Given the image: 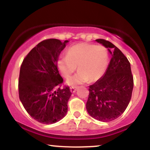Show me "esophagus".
Listing matches in <instances>:
<instances>
[{"instance_id": "esophagus-1", "label": "esophagus", "mask_w": 150, "mask_h": 150, "mask_svg": "<svg viewBox=\"0 0 150 150\" xmlns=\"http://www.w3.org/2000/svg\"><path fill=\"white\" fill-rule=\"evenodd\" d=\"M70 92H71L72 93H75V91H76V89H77V87H71L70 88Z\"/></svg>"}]
</instances>
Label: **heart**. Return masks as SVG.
<instances>
[{"label": "heart", "instance_id": "b5f03b06", "mask_svg": "<svg viewBox=\"0 0 150 150\" xmlns=\"http://www.w3.org/2000/svg\"><path fill=\"white\" fill-rule=\"evenodd\" d=\"M109 54L104 46L79 43L68 49L67 56H60L56 64L65 78H69L77 66V73L67 81L68 85L76 86L89 80H99L106 72Z\"/></svg>", "mask_w": 150, "mask_h": 150}]
</instances>
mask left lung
Listing matches in <instances>:
<instances>
[{
    "label": "left lung",
    "mask_w": 150,
    "mask_h": 150,
    "mask_svg": "<svg viewBox=\"0 0 150 150\" xmlns=\"http://www.w3.org/2000/svg\"><path fill=\"white\" fill-rule=\"evenodd\" d=\"M96 41L108 48L111 58L104 76L89 87L86 108L95 119L108 122L118 118L128 106L133 76L130 62L119 49L105 39Z\"/></svg>",
    "instance_id": "1"
}]
</instances>
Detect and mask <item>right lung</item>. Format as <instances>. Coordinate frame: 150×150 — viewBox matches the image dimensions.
<instances>
[{"mask_svg": "<svg viewBox=\"0 0 150 150\" xmlns=\"http://www.w3.org/2000/svg\"><path fill=\"white\" fill-rule=\"evenodd\" d=\"M68 40L45 39L29 52L22 61L18 80L19 97L27 112L43 124H52L66 115L72 93L61 88L63 79L57 60Z\"/></svg>", "mask_w": 150, "mask_h": 150, "instance_id": "right-lung-1", "label": "right lung"}]
</instances>
